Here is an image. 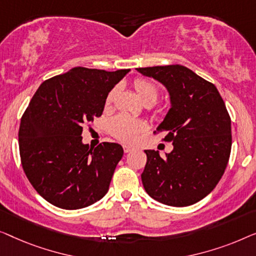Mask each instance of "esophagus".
I'll list each match as a JSON object with an SVG mask.
<instances>
[{"mask_svg":"<svg viewBox=\"0 0 256 256\" xmlns=\"http://www.w3.org/2000/svg\"><path fill=\"white\" fill-rule=\"evenodd\" d=\"M123 148H124V152L125 153H130V152H132L133 150H134V147L130 146V145H124Z\"/></svg>","mask_w":256,"mask_h":256,"instance_id":"esophagus-1","label":"esophagus"}]
</instances>
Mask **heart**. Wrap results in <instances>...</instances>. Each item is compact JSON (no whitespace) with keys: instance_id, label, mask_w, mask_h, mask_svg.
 <instances>
[{"instance_id":"b5f03b06","label":"heart","mask_w":256,"mask_h":256,"mask_svg":"<svg viewBox=\"0 0 256 256\" xmlns=\"http://www.w3.org/2000/svg\"><path fill=\"white\" fill-rule=\"evenodd\" d=\"M134 88L136 90L140 98L144 103L145 102H154L158 98V88L153 82L142 80V78H138L134 81ZM114 92L116 89H112L109 94H108L106 98V106H109L112 103ZM108 128L111 136L120 140V142H126V144H133L138 140L140 133L145 132L147 128V125L142 120H136L128 116V114H120L114 116L108 123Z\"/></svg>"}]
</instances>
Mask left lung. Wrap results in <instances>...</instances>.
Returning a JSON list of instances; mask_svg holds the SVG:
<instances>
[{"mask_svg": "<svg viewBox=\"0 0 256 256\" xmlns=\"http://www.w3.org/2000/svg\"><path fill=\"white\" fill-rule=\"evenodd\" d=\"M162 84L170 109L156 132L174 148L166 156L146 150L142 174L146 192L170 206H188L208 196L224 174L232 146L231 118L216 86L181 64L136 68Z\"/></svg>", "mask_w": 256, "mask_h": 256, "instance_id": "obj_1", "label": "left lung"}]
</instances>
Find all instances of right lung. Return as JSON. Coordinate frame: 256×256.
I'll return each instance as SVG.
<instances>
[{
    "instance_id": "right-lung-1",
    "label": "right lung",
    "mask_w": 256,
    "mask_h": 256,
    "mask_svg": "<svg viewBox=\"0 0 256 256\" xmlns=\"http://www.w3.org/2000/svg\"><path fill=\"white\" fill-rule=\"evenodd\" d=\"M130 70L75 67L40 84L20 120L18 144L24 172L42 198L76 210L109 190L123 147L82 142L84 126L100 117L106 98Z\"/></svg>"
}]
</instances>
